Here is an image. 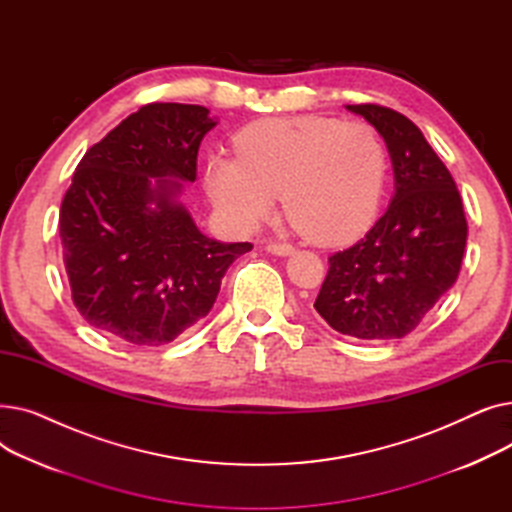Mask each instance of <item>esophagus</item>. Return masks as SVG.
Instances as JSON below:
<instances>
[{"label": "esophagus", "instance_id": "esophagus-1", "mask_svg": "<svg viewBox=\"0 0 512 512\" xmlns=\"http://www.w3.org/2000/svg\"><path fill=\"white\" fill-rule=\"evenodd\" d=\"M267 251L274 253V255H290L294 251V247L290 245V242H280V240H270L267 242Z\"/></svg>", "mask_w": 512, "mask_h": 512}]
</instances>
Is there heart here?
<instances>
[{
    "label": "heart",
    "instance_id": "1",
    "mask_svg": "<svg viewBox=\"0 0 512 512\" xmlns=\"http://www.w3.org/2000/svg\"><path fill=\"white\" fill-rule=\"evenodd\" d=\"M238 159L211 157L207 193L224 218L249 230L276 211L321 245L361 234L380 207L386 149L367 122L326 116L267 118L234 139Z\"/></svg>",
    "mask_w": 512,
    "mask_h": 512
}]
</instances>
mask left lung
Returning a JSON list of instances; mask_svg holds the SVG:
<instances>
[{"instance_id":"left-lung-1","label":"left lung","mask_w":512,"mask_h":512,"mask_svg":"<svg viewBox=\"0 0 512 512\" xmlns=\"http://www.w3.org/2000/svg\"><path fill=\"white\" fill-rule=\"evenodd\" d=\"M346 110L384 137L396 193L357 245L330 255L313 307L340 334L394 340L413 332L459 278L467 245L463 199L407 116L375 103Z\"/></svg>"}]
</instances>
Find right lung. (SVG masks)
<instances>
[{
    "label": "right lung",
    "instance_id": "right-lung-1",
    "mask_svg": "<svg viewBox=\"0 0 512 512\" xmlns=\"http://www.w3.org/2000/svg\"><path fill=\"white\" fill-rule=\"evenodd\" d=\"M207 114L147 103L74 170L62 253L72 301L99 332L134 346L172 342L211 311L232 261L253 249L207 238L176 201L180 180H197L199 145L215 126Z\"/></svg>",
    "mask_w": 512,
    "mask_h": 512
}]
</instances>
